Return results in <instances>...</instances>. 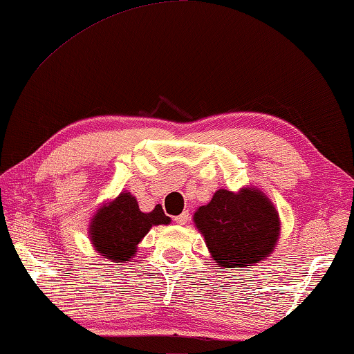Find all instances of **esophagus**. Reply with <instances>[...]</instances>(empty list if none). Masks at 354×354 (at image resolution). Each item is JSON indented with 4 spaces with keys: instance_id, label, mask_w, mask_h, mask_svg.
Returning <instances> with one entry per match:
<instances>
[{
    "instance_id": "esophagus-1",
    "label": "esophagus",
    "mask_w": 354,
    "mask_h": 354,
    "mask_svg": "<svg viewBox=\"0 0 354 354\" xmlns=\"http://www.w3.org/2000/svg\"><path fill=\"white\" fill-rule=\"evenodd\" d=\"M189 218H190L189 212H183L181 215H178V217H175V221H176V223H179V225H185L189 221Z\"/></svg>"
}]
</instances>
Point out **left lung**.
Masks as SVG:
<instances>
[{
  "label": "left lung",
  "instance_id": "obj_1",
  "mask_svg": "<svg viewBox=\"0 0 354 354\" xmlns=\"http://www.w3.org/2000/svg\"><path fill=\"white\" fill-rule=\"evenodd\" d=\"M194 221L215 263L239 272L267 259L281 231L278 211L256 187L218 189L207 205L196 209Z\"/></svg>",
  "mask_w": 354,
  "mask_h": 354
}]
</instances>
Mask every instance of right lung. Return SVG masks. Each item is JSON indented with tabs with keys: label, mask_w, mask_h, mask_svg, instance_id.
Listing matches in <instances>:
<instances>
[{
	"label": "right lung",
	"mask_w": 354,
	"mask_h": 354,
	"mask_svg": "<svg viewBox=\"0 0 354 354\" xmlns=\"http://www.w3.org/2000/svg\"><path fill=\"white\" fill-rule=\"evenodd\" d=\"M162 206L142 212L136 196L122 192L115 200L101 206L88 225V236L95 250L106 259L127 262L136 254L137 245L153 226L169 225Z\"/></svg>",
	"instance_id": "right-lung-1"
}]
</instances>
